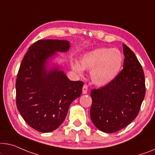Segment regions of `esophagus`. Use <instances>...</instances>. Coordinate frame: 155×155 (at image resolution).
<instances>
[{"label": "esophagus", "instance_id": "esophagus-1", "mask_svg": "<svg viewBox=\"0 0 155 155\" xmlns=\"http://www.w3.org/2000/svg\"><path fill=\"white\" fill-rule=\"evenodd\" d=\"M82 92H83V94H86L87 93V85H84V86H83Z\"/></svg>", "mask_w": 155, "mask_h": 155}]
</instances>
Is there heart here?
<instances>
[{"label": "heart", "instance_id": "heart-1", "mask_svg": "<svg viewBox=\"0 0 155 155\" xmlns=\"http://www.w3.org/2000/svg\"><path fill=\"white\" fill-rule=\"evenodd\" d=\"M123 55L115 48L101 47L85 53L78 63L71 64L73 70L81 74L84 70H91L92 81L103 86L113 81L120 71Z\"/></svg>", "mask_w": 155, "mask_h": 155}]
</instances>
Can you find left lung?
<instances>
[{"label":"left lung","mask_w":155,"mask_h":155,"mask_svg":"<svg viewBox=\"0 0 155 155\" xmlns=\"http://www.w3.org/2000/svg\"><path fill=\"white\" fill-rule=\"evenodd\" d=\"M123 69L115 79L91 91V118L94 126L106 133L125 127L138 114L145 94L142 66L127 46L123 45Z\"/></svg>","instance_id":"obj_1"}]
</instances>
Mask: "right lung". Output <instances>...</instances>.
I'll return each mask as SVG.
<instances>
[{"instance_id":"right-lung-1","label":"right lung","mask_w":155,"mask_h":155,"mask_svg":"<svg viewBox=\"0 0 155 155\" xmlns=\"http://www.w3.org/2000/svg\"><path fill=\"white\" fill-rule=\"evenodd\" d=\"M70 48L67 40H38L21 63L16 81L17 107L26 123L40 132L58 127L71 103L82 93V81H70L58 66L48 70L49 58Z\"/></svg>"}]
</instances>
